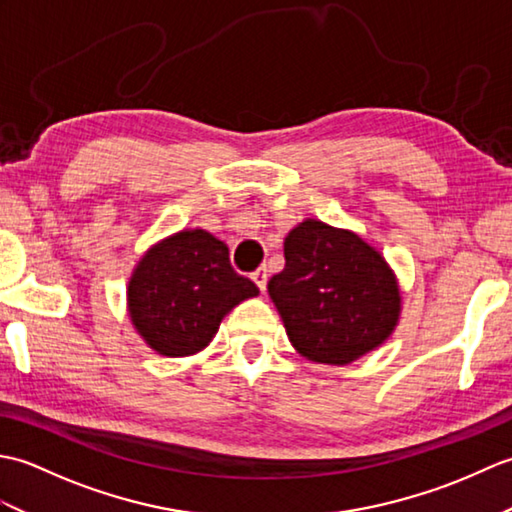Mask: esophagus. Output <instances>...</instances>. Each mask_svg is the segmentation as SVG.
<instances>
[{
	"label": "esophagus",
	"instance_id": "34e87169",
	"mask_svg": "<svg viewBox=\"0 0 512 512\" xmlns=\"http://www.w3.org/2000/svg\"><path fill=\"white\" fill-rule=\"evenodd\" d=\"M250 277H253V281H255L259 290H262V292L266 290V284H268V273H266V268H257L255 273L250 275Z\"/></svg>",
	"mask_w": 512,
	"mask_h": 512
}]
</instances>
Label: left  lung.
Returning a JSON list of instances; mask_svg holds the SVG:
<instances>
[{"label": "left lung", "mask_w": 512, "mask_h": 512, "mask_svg": "<svg viewBox=\"0 0 512 512\" xmlns=\"http://www.w3.org/2000/svg\"><path fill=\"white\" fill-rule=\"evenodd\" d=\"M284 257L268 295L306 361L350 365L394 334L402 310L398 277L361 235L306 217L286 235Z\"/></svg>", "instance_id": "left-lung-1"}]
</instances>
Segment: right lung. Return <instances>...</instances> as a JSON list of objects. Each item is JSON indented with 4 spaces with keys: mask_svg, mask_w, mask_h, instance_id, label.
I'll return each mask as SVG.
<instances>
[{
    "mask_svg": "<svg viewBox=\"0 0 512 512\" xmlns=\"http://www.w3.org/2000/svg\"><path fill=\"white\" fill-rule=\"evenodd\" d=\"M259 295L237 275L228 246L204 228H182L138 259L127 284V314L156 354L180 358L202 352L239 303Z\"/></svg>",
    "mask_w": 512,
    "mask_h": 512,
    "instance_id": "add662e5",
    "label": "right lung"
}]
</instances>
